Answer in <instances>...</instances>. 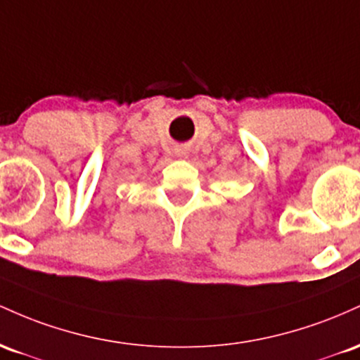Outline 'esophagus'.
Instances as JSON below:
<instances>
[{"mask_svg":"<svg viewBox=\"0 0 360 360\" xmlns=\"http://www.w3.org/2000/svg\"><path fill=\"white\" fill-rule=\"evenodd\" d=\"M175 155L179 156V158H185V156H187V153H185L184 148H176L175 149Z\"/></svg>","mask_w":360,"mask_h":360,"instance_id":"obj_1","label":"esophagus"}]
</instances>
